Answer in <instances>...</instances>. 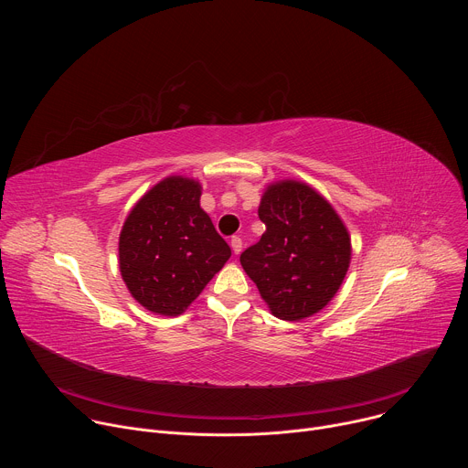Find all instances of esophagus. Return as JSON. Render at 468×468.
<instances>
[{"label":"esophagus","mask_w":468,"mask_h":468,"mask_svg":"<svg viewBox=\"0 0 468 468\" xmlns=\"http://www.w3.org/2000/svg\"><path fill=\"white\" fill-rule=\"evenodd\" d=\"M231 248H233V253L235 255H239L240 251H242V240H240V237H231Z\"/></svg>","instance_id":"34e87169"}]
</instances>
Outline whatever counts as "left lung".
Listing matches in <instances>:
<instances>
[{
  "label": "left lung",
  "mask_w": 468,
  "mask_h": 468,
  "mask_svg": "<svg viewBox=\"0 0 468 468\" xmlns=\"http://www.w3.org/2000/svg\"><path fill=\"white\" fill-rule=\"evenodd\" d=\"M261 240L240 253L244 272L272 314L296 322L324 309L348 272L352 242L337 211L302 181L264 188Z\"/></svg>",
  "instance_id": "left-lung-1"
}]
</instances>
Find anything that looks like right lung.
<instances>
[{
  "label": "right lung",
  "mask_w": 468,
  "mask_h": 468,
  "mask_svg": "<svg viewBox=\"0 0 468 468\" xmlns=\"http://www.w3.org/2000/svg\"><path fill=\"white\" fill-rule=\"evenodd\" d=\"M199 181L165 177L139 199L122 226V280L152 313L181 314L231 257V248L199 207Z\"/></svg>",
  "instance_id": "right-lung-1"
}]
</instances>
